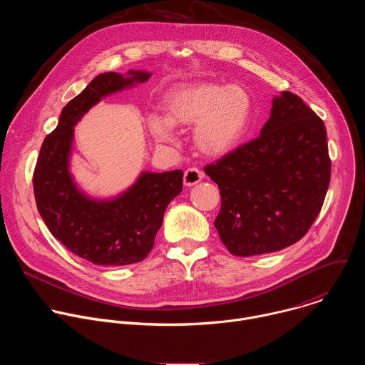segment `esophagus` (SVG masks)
<instances>
[{
    "mask_svg": "<svg viewBox=\"0 0 365 365\" xmlns=\"http://www.w3.org/2000/svg\"><path fill=\"white\" fill-rule=\"evenodd\" d=\"M202 178H203V173L197 168H190L185 172L183 180H185L186 186H193V185L199 183L202 180Z\"/></svg>",
    "mask_w": 365,
    "mask_h": 365,
    "instance_id": "obj_1",
    "label": "esophagus"
}]
</instances>
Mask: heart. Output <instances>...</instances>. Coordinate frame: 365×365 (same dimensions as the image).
Here are the masks:
<instances>
[{"label":"heart","mask_w":365,"mask_h":365,"mask_svg":"<svg viewBox=\"0 0 365 365\" xmlns=\"http://www.w3.org/2000/svg\"><path fill=\"white\" fill-rule=\"evenodd\" d=\"M166 117L151 114L147 127L160 143H172L175 125L195 127V143L202 153L221 158L244 140L254 113L252 98L241 86L212 82L173 88L163 99Z\"/></svg>","instance_id":"obj_1"}]
</instances>
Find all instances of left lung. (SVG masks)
Listing matches in <instances>:
<instances>
[{
  "label": "left lung",
  "instance_id": "1",
  "mask_svg": "<svg viewBox=\"0 0 365 365\" xmlns=\"http://www.w3.org/2000/svg\"><path fill=\"white\" fill-rule=\"evenodd\" d=\"M205 173L220 187L215 228L234 255L250 257L297 242L315 222L331 182L324 121L294 93L273 99L259 135Z\"/></svg>",
  "mask_w": 365,
  "mask_h": 365
}]
</instances>
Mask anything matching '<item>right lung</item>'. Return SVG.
<instances>
[{
	"label": "right lung",
	"mask_w": 365,
	"mask_h": 365,
	"mask_svg": "<svg viewBox=\"0 0 365 365\" xmlns=\"http://www.w3.org/2000/svg\"><path fill=\"white\" fill-rule=\"evenodd\" d=\"M151 73H101L62 110L58 127L43 141L33 173L37 210L56 240L96 266L141 262L154 245L170 200L182 192L183 172H144L114 199L81 192L69 172L73 127L101 98L145 82Z\"/></svg>",
	"instance_id": "obj_1"
}]
</instances>
